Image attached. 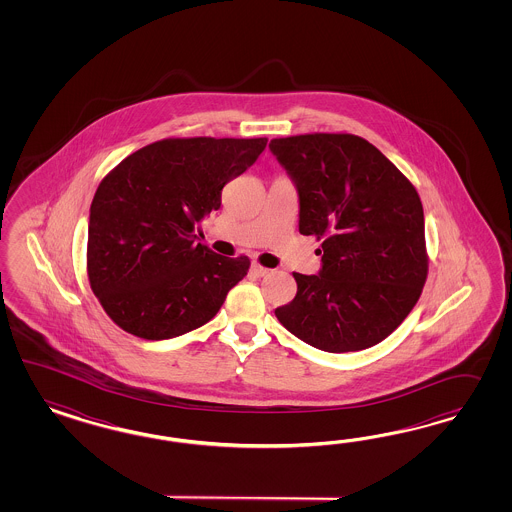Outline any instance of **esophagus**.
<instances>
[{"label": "esophagus", "mask_w": 512, "mask_h": 512, "mask_svg": "<svg viewBox=\"0 0 512 512\" xmlns=\"http://www.w3.org/2000/svg\"><path fill=\"white\" fill-rule=\"evenodd\" d=\"M251 272H253L255 276L263 278V276H266L270 270H268V268H264V266H261V264L253 263L251 264Z\"/></svg>", "instance_id": "34e87169"}]
</instances>
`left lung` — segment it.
Segmentation results:
<instances>
[{
    "label": "left lung",
    "mask_w": 512,
    "mask_h": 512,
    "mask_svg": "<svg viewBox=\"0 0 512 512\" xmlns=\"http://www.w3.org/2000/svg\"><path fill=\"white\" fill-rule=\"evenodd\" d=\"M268 148L295 182L298 231L323 240L319 276L293 274L298 289L276 310L279 323L326 353L385 340L428 276L417 189L357 135H296Z\"/></svg>",
    "instance_id": "obj_1"
}]
</instances>
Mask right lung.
Segmentation results:
<instances>
[{
    "mask_svg": "<svg viewBox=\"0 0 512 512\" xmlns=\"http://www.w3.org/2000/svg\"><path fill=\"white\" fill-rule=\"evenodd\" d=\"M268 139L157 140L127 155L97 187L88 225V278L103 310L142 340L206 325L248 274V257L197 244L195 227L221 189L248 171Z\"/></svg>",
    "mask_w": 512,
    "mask_h": 512,
    "instance_id": "obj_1",
    "label": "right lung"
}]
</instances>
